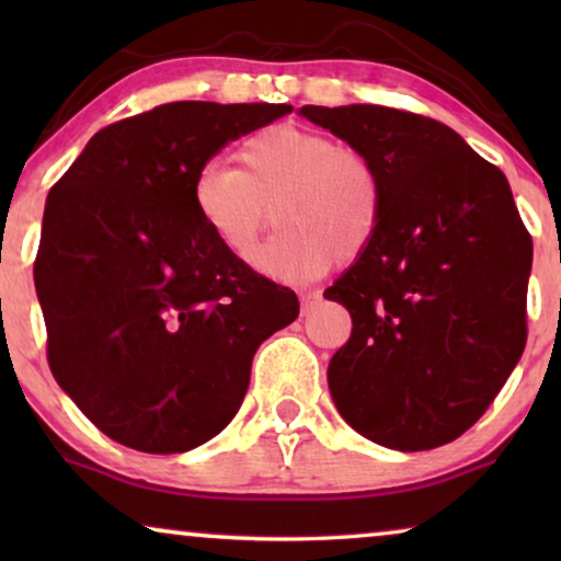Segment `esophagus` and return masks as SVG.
Segmentation results:
<instances>
[{
  "mask_svg": "<svg viewBox=\"0 0 561 561\" xmlns=\"http://www.w3.org/2000/svg\"><path fill=\"white\" fill-rule=\"evenodd\" d=\"M319 304H321L319 290H306V294H301V313H311Z\"/></svg>",
  "mask_w": 561,
  "mask_h": 561,
  "instance_id": "esophagus-1",
  "label": "esophagus"
}]
</instances>
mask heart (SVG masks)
Returning a JSON list of instances; mask_svg holds the SVG:
<instances>
[{
    "label": "heart",
    "mask_w": 561,
    "mask_h": 561,
    "mask_svg": "<svg viewBox=\"0 0 561 561\" xmlns=\"http://www.w3.org/2000/svg\"><path fill=\"white\" fill-rule=\"evenodd\" d=\"M240 168L209 160L191 186L196 219L229 257H252L260 234L280 232L257 255L265 273L306 280L336 263H352L378 234L386 186L365 152L329 135L273 125L237 148Z\"/></svg>",
    "instance_id": "1"
}]
</instances>
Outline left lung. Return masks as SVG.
<instances>
[{
	"label": "left lung",
	"instance_id": "obj_1",
	"mask_svg": "<svg viewBox=\"0 0 561 561\" xmlns=\"http://www.w3.org/2000/svg\"><path fill=\"white\" fill-rule=\"evenodd\" d=\"M298 114L365 152L386 186L373 244L324 290L352 317L327 373L336 411L388 449L455 442L526 347L534 244L508 181L421 114L375 104Z\"/></svg>",
	"mask_w": 561,
	"mask_h": 561
}]
</instances>
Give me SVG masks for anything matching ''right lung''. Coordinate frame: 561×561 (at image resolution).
<instances>
[{"label": "right lung", "instance_id": "add662e5", "mask_svg": "<svg viewBox=\"0 0 561 561\" xmlns=\"http://www.w3.org/2000/svg\"><path fill=\"white\" fill-rule=\"evenodd\" d=\"M288 112L160 104L99 129L50 188L35 257L48 365L110 439L150 455L209 442L260 344L298 317L294 290L229 257L191 204L198 168Z\"/></svg>", "mask_w": 561, "mask_h": 561}]
</instances>
